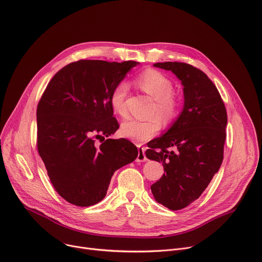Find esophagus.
Masks as SVG:
<instances>
[{
	"instance_id": "1",
	"label": "esophagus",
	"mask_w": 262,
	"mask_h": 262,
	"mask_svg": "<svg viewBox=\"0 0 262 262\" xmlns=\"http://www.w3.org/2000/svg\"><path fill=\"white\" fill-rule=\"evenodd\" d=\"M146 160H147V158H146V156H145L144 147H142L141 145H138V156H137L136 161L137 162H144Z\"/></svg>"
}]
</instances>
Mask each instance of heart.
<instances>
[{"instance_id": "b5f03b06", "label": "heart", "mask_w": 262, "mask_h": 262, "mask_svg": "<svg viewBox=\"0 0 262 262\" xmlns=\"http://www.w3.org/2000/svg\"><path fill=\"white\" fill-rule=\"evenodd\" d=\"M135 82L139 89L154 99L150 115H158L164 123H170L177 118L181 101L179 96L172 92L170 79L155 69H146L136 77ZM127 91V83L120 82L114 87L110 97L112 108L120 116L126 115L125 98ZM160 118L157 116L145 120L127 118L122 122L121 134L137 142L146 141L161 129L162 122Z\"/></svg>"}]
</instances>
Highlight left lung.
<instances>
[{"label":"left lung","instance_id":"obj_1","mask_svg":"<svg viewBox=\"0 0 262 262\" xmlns=\"http://www.w3.org/2000/svg\"><path fill=\"white\" fill-rule=\"evenodd\" d=\"M154 66L170 71L183 85V111L145 151L164 167L165 173L150 186L156 201L178 211L197 200L219 170L228 115L217 87L200 69L181 62Z\"/></svg>","mask_w":262,"mask_h":262}]
</instances>
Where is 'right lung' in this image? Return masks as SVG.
I'll return each instance as SVG.
<instances>
[{"instance_id": "add662e5", "label": "right lung", "mask_w": 262, "mask_h": 262, "mask_svg": "<svg viewBox=\"0 0 262 262\" xmlns=\"http://www.w3.org/2000/svg\"><path fill=\"white\" fill-rule=\"evenodd\" d=\"M138 62L79 60L52 77L37 108V146L47 175L67 202L91 206L106 195L114 172L138 149L119 128L110 97Z\"/></svg>"}]
</instances>
